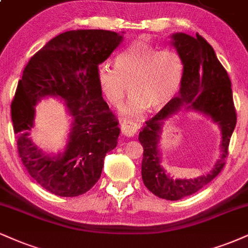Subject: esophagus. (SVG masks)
<instances>
[{"mask_svg": "<svg viewBox=\"0 0 248 248\" xmlns=\"http://www.w3.org/2000/svg\"><path fill=\"white\" fill-rule=\"evenodd\" d=\"M140 124L136 122L130 121V120H124L121 122V130L122 134L127 137H133L135 136V134L139 132Z\"/></svg>", "mask_w": 248, "mask_h": 248, "instance_id": "34e87169", "label": "esophagus"}]
</instances>
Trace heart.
Here are the masks:
<instances>
[{
  "label": "heart",
  "mask_w": 248,
  "mask_h": 248,
  "mask_svg": "<svg viewBox=\"0 0 248 248\" xmlns=\"http://www.w3.org/2000/svg\"><path fill=\"white\" fill-rule=\"evenodd\" d=\"M184 74L181 58L173 50H158L137 41L115 59V69L107 64L97 69L95 79L100 91L113 105L124 99L129 84L127 104L121 107L126 115H139L150 107L168 105L180 88Z\"/></svg>",
  "instance_id": "heart-1"
}]
</instances>
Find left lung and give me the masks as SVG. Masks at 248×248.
<instances>
[{
	"label": "left lung",
	"mask_w": 248,
	"mask_h": 248,
	"mask_svg": "<svg viewBox=\"0 0 248 248\" xmlns=\"http://www.w3.org/2000/svg\"><path fill=\"white\" fill-rule=\"evenodd\" d=\"M170 43L184 64L178 95L153 119L145 122L139 134L143 145L142 179L145 187L160 199L177 201L196 193L218 175L228 156L230 139L237 115L232 99L231 80L207 40L178 32L170 35ZM194 111L209 117L221 129V157L213 169L194 179H174L161 165L159 141L165 122L180 110Z\"/></svg>",
	"instance_id": "left-lung-1"
}]
</instances>
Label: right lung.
Instances as JSON below:
<instances>
[{
	"instance_id": "right-lung-1",
	"label": "right lung",
	"mask_w": 248,
	"mask_h": 248,
	"mask_svg": "<svg viewBox=\"0 0 248 248\" xmlns=\"http://www.w3.org/2000/svg\"><path fill=\"white\" fill-rule=\"evenodd\" d=\"M124 33L73 30L56 35L30 59L11 104L19 157L28 172L52 194L88 192L99 180L106 154L118 144L120 128L103 99L95 74L124 41ZM47 97L66 105L72 118L63 151L48 154L31 141L35 106Z\"/></svg>"
}]
</instances>
